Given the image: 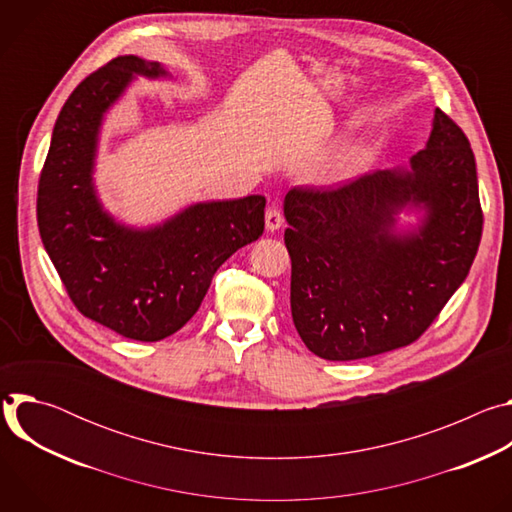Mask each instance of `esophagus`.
<instances>
[{"mask_svg": "<svg viewBox=\"0 0 512 512\" xmlns=\"http://www.w3.org/2000/svg\"><path fill=\"white\" fill-rule=\"evenodd\" d=\"M281 225H283L281 212H279L277 208H269V210L265 212V229H267L269 233H275V231L281 229Z\"/></svg>", "mask_w": 512, "mask_h": 512, "instance_id": "1", "label": "esophagus"}]
</instances>
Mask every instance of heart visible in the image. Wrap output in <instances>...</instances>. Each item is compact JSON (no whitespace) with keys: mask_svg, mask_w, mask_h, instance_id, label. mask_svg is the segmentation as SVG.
Here are the masks:
<instances>
[{"mask_svg":"<svg viewBox=\"0 0 512 512\" xmlns=\"http://www.w3.org/2000/svg\"><path fill=\"white\" fill-rule=\"evenodd\" d=\"M358 158H360V154H358L356 148L340 150L330 160H326L322 164V168L318 170L320 182H324V184H338V182L346 180L356 170Z\"/></svg>","mask_w":512,"mask_h":512,"instance_id":"b5f03b06","label":"heart"}]
</instances>
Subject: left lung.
Segmentation results:
<instances>
[{"label":"left lung","mask_w":512,"mask_h":512,"mask_svg":"<svg viewBox=\"0 0 512 512\" xmlns=\"http://www.w3.org/2000/svg\"><path fill=\"white\" fill-rule=\"evenodd\" d=\"M283 216L291 318L304 344L326 360L407 346L464 283L480 245L470 141L435 109L425 148L407 166L338 190H289Z\"/></svg>","instance_id":"left-lung-1"}]
</instances>
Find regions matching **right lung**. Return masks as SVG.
I'll list each match as a JSON object with an SVG mask.
<instances>
[{
	"label": "right lung",
	"instance_id": "add662e5",
	"mask_svg": "<svg viewBox=\"0 0 512 512\" xmlns=\"http://www.w3.org/2000/svg\"><path fill=\"white\" fill-rule=\"evenodd\" d=\"M174 79L156 60L119 56L66 99L38 184V229L79 312L123 338L156 342L200 308L212 275L265 227V196L194 202L135 227L101 202L95 168L103 123L137 79Z\"/></svg>",
	"mask_w": 512,
	"mask_h": 512
}]
</instances>
